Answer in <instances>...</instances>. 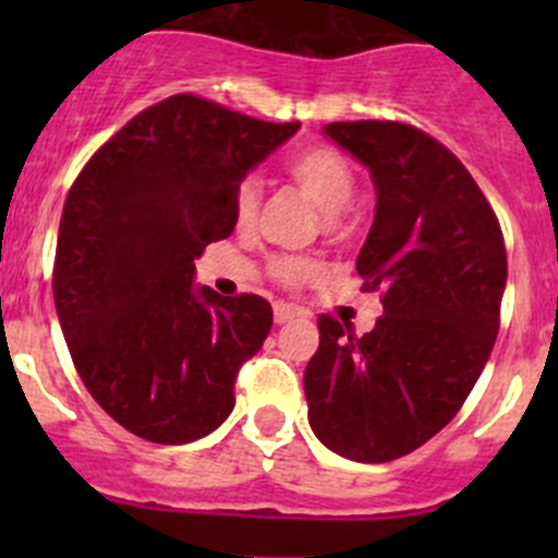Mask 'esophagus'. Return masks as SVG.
Listing matches in <instances>:
<instances>
[{"mask_svg":"<svg viewBox=\"0 0 558 558\" xmlns=\"http://www.w3.org/2000/svg\"><path fill=\"white\" fill-rule=\"evenodd\" d=\"M296 315H300V313H296L291 305H286V302H278V305H275V324H278V326L289 324V320H294Z\"/></svg>","mask_w":558,"mask_h":558,"instance_id":"34e87169","label":"esophagus"}]
</instances>
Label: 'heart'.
<instances>
[{
	"mask_svg": "<svg viewBox=\"0 0 558 558\" xmlns=\"http://www.w3.org/2000/svg\"><path fill=\"white\" fill-rule=\"evenodd\" d=\"M289 178L294 180L296 189L313 199L324 216H337L345 210L348 202L353 199L356 191V174H353L351 165L342 159L337 150L324 148H307L300 150L294 159L289 161ZM258 205H262V189L256 180H243L234 194V221L240 229H251L258 216ZM272 275L280 283H300L315 275V264L307 258L296 256H280L272 262Z\"/></svg>",
	"mask_w": 558,
	"mask_h": 558,
	"instance_id": "obj_1",
	"label": "heart"
}]
</instances>
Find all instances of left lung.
Returning <instances> with one entry per match:
<instances>
[{
    "mask_svg": "<svg viewBox=\"0 0 558 558\" xmlns=\"http://www.w3.org/2000/svg\"><path fill=\"white\" fill-rule=\"evenodd\" d=\"M324 134L373 178L356 272L384 294V315L364 337L320 315L307 421L329 451L384 464L432 440L470 397L497 340L508 256L483 191L429 134L397 121L326 123Z\"/></svg>",
    "mask_w": 558,
    "mask_h": 558,
    "instance_id": "1",
    "label": "left lung"
}]
</instances>
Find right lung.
I'll return each instance as SVG.
<instances>
[{
	"label": "right lung",
	"mask_w": 558,
	"mask_h": 558,
	"mask_svg": "<svg viewBox=\"0 0 558 558\" xmlns=\"http://www.w3.org/2000/svg\"><path fill=\"white\" fill-rule=\"evenodd\" d=\"M296 129L178 94L134 116L72 183L56 315L88 393L132 435L183 446L232 413L272 307L196 286L194 258L234 232L240 183Z\"/></svg>",
	"instance_id": "right-lung-1"
}]
</instances>
